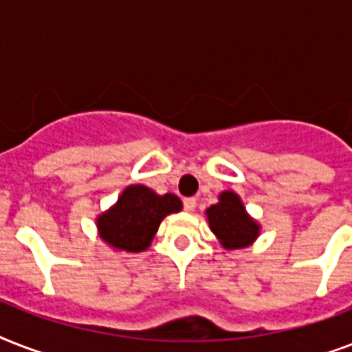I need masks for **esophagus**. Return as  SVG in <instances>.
<instances>
[{
    "label": "esophagus",
    "mask_w": 352,
    "mask_h": 352,
    "mask_svg": "<svg viewBox=\"0 0 352 352\" xmlns=\"http://www.w3.org/2000/svg\"><path fill=\"white\" fill-rule=\"evenodd\" d=\"M182 204H184V210H186V212H193L195 206H197V201H195V197H186L182 201Z\"/></svg>",
    "instance_id": "1"
}]
</instances>
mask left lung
<instances>
[{
	"label": "left lung",
	"mask_w": 352,
	"mask_h": 352,
	"mask_svg": "<svg viewBox=\"0 0 352 352\" xmlns=\"http://www.w3.org/2000/svg\"><path fill=\"white\" fill-rule=\"evenodd\" d=\"M208 225L221 245L234 250L248 246L257 237L259 226L245 212V206L234 192H225L219 195V203L206 210Z\"/></svg>",
	"instance_id": "obj_1"
}]
</instances>
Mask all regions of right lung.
<instances>
[{"label": "right lung", "mask_w": 352, "mask_h": 352, "mask_svg": "<svg viewBox=\"0 0 352 352\" xmlns=\"http://www.w3.org/2000/svg\"><path fill=\"white\" fill-rule=\"evenodd\" d=\"M181 201L173 193L157 195L153 190L135 184L127 186L118 203L96 221L100 237L126 252L146 250L168 214L179 212Z\"/></svg>", "instance_id": "right-lung-1"}]
</instances>
